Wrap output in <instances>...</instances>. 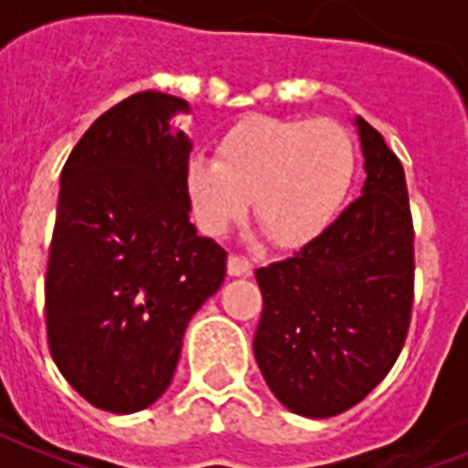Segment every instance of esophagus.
<instances>
[{"label":"esophagus","mask_w":468,"mask_h":468,"mask_svg":"<svg viewBox=\"0 0 468 468\" xmlns=\"http://www.w3.org/2000/svg\"><path fill=\"white\" fill-rule=\"evenodd\" d=\"M253 273V263L250 261H245L240 255H230L228 258V275H233V278H240V275H250Z\"/></svg>","instance_id":"obj_1"}]
</instances>
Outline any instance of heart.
I'll use <instances>...</instances> for the list:
<instances>
[{
  "instance_id": "1",
  "label": "heart",
  "mask_w": 468,
  "mask_h": 468,
  "mask_svg": "<svg viewBox=\"0 0 468 468\" xmlns=\"http://www.w3.org/2000/svg\"><path fill=\"white\" fill-rule=\"evenodd\" d=\"M356 177V144L334 120L253 115L233 124L215 160L185 165V195L195 223L220 238L248 213L278 248H301L324 233Z\"/></svg>"
}]
</instances>
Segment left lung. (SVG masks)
Here are the masks:
<instances>
[{"instance_id": "1", "label": "left lung", "mask_w": 468, "mask_h": 468, "mask_svg": "<svg viewBox=\"0 0 468 468\" xmlns=\"http://www.w3.org/2000/svg\"><path fill=\"white\" fill-rule=\"evenodd\" d=\"M366 183L324 233L258 268L263 315L253 353L293 413H344L383 381L413 303V223L406 175L378 130L356 117Z\"/></svg>"}]
</instances>
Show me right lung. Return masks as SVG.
Here are the masks:
<instances>
[{
    "label": "right lung",
    "mask_w": 468,
    "mask_h": 468,
    "mask_svg": "<svg viewBox=\"0 0 468 468\" xmlns=\"http://www.w3.org/2000/svg\"><path fill=\"white\" fill-rule=\"evenodd\" d=\"M187 112L163 92L127 97L59 175L47 338L59 373L102 411H143L167 391L185 328L223 285L228 253L190 223Z\"/></svg>",
    "instance_id": "add662e5"
}]
</instances>
